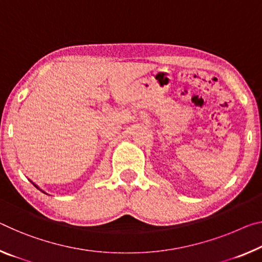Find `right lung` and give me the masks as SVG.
Masks as SVG:
<instances>
[{
  "label": "right lung",
  "instance_id": "1",
  "mask_svg": "<svg viewBox=\"0 0 262 262\" xmlns=\"http://www.w3.org/2000/svg\"><path fill=\"white\" fill-rule=\"evenodd\" d=\"M35 186H36V185H35Z\"/></svg>",
  "mask_w": 262,
  "mask_h": 262
}]
</instances>
